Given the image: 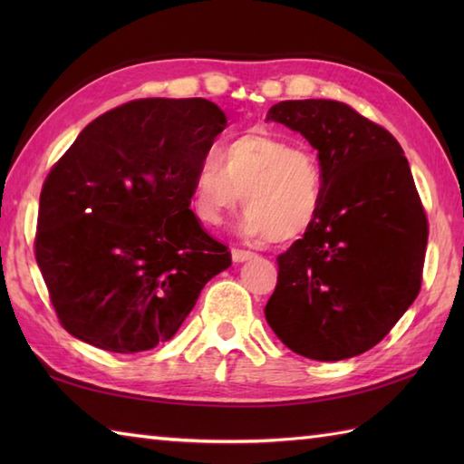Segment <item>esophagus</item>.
<instances>
[{"instance_id":"esophagus-1","label":"esophagus","mask_w":464,"mask_h":464,"mask_svg":"<svg viewBox=\"0 0 464 464\" xmlns=\"http://www.w3.org/2000/svg\"><path fill=\"white\" fill-rule=\"evenodd\" d=\"M231 257L235 263H243V261H249L255 257V253L251 251H245V249H231Z\"/></svg>"}]
</instances>
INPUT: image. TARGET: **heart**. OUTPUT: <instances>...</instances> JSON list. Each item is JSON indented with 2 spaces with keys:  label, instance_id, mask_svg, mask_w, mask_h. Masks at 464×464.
<instances>
[{
  "label": "heart",
  "instance_id": "heart-1",
  "mask_svg": "<svg viewBox=\"0 0 464 464\" xmlns=\"http://www.w3.org/2000/svg\"><path fill=\"white\" fill-rule=\"evenodd\" d=\"M243 195L247 211L237 225L247 239L289 243L317 221L323 205V167L309 147L293 145L255 127L219 147V163L203 161L193 175V211L221 225Z\"/></svg>",
  "mask_w": 464,
  "mask_h": 464
}]
</instances>
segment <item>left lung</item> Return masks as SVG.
Wrapping results in <instances>:
<instances>
[{"label": "left lung", "mask_w": 464, "mask_h": 464, "mask_svg": "<svg viewBox=\"0 0 464 464\" xmlns=\"http://www.w3.org/2000/svg\"><path fill=\"white\" fill-rule=\"evenodd\" d=\"M267 121L317 150L323 205L303 239L279 255L265 319L303 357H357L420 289L429 227L409 161L387 130L339 102H281Z\"/></svg>", "instance_id": "obj_1"}]
</instances>
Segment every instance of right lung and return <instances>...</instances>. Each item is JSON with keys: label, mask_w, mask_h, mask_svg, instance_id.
<instances>
[{"label": "right lung", "mask_w": 464, "mask_h": 464, "mask_svg": "<svg viewBox=\"0 0 464 464\" xmlns=\"http://www.w3.org/2000/svg\"><path fill=\"white\" fill-rule=\"evenodd\" d=\"M227 127L203 97L97 117L47 175L35 259L63 327L111 353L169 341L231 253L193 211V175Z\"/></svg>", "instance_id": "1"}]
</instances>
